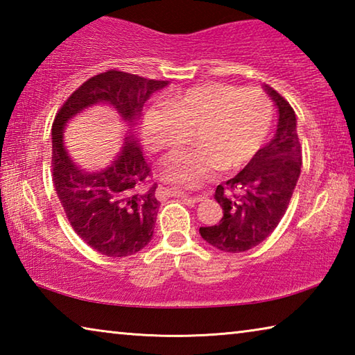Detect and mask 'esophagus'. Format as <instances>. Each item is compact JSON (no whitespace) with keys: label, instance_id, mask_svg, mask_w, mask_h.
I'll return each mask as SVG.
<instances>
[{"label":"esophagus","instance_id":"1","mask_svg":"<svg viewBox=\"0 0 355 355\" xmlns=\"http://www.w3.org/2000/svg\"><path fill=\"white\" fill-rule=\"evenodd\" d=\"M164 192H166V196H169V197H182V199L188 200V202H199L200 200V197H189V196H186V194H183V192H180V191H164Z\"/></svg>","mask_w":355,"mask_h":355}]
</instances>
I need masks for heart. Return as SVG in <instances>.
I'll return each instance as SVG.
<instances>
[{
	"mask_svg": "<svg viewBox=\"0 0 355 355\" xmlns=\"http://www.w3.org/2000/svg\"><path fill=\"white\" fill-rule=\"evenodd\" d=\"M272 120L271 101L261 92L213 83L188 89L144 114L142 135L152 152L175 148L194 133L196 150L166 161V177L192 188L218 169L235 171L261 148Z\"/></svg>",
	"mask_w": 355,
	"mask_h": 355,
	"instance_id": "heart-1",
	"label": "heart"
}]
</instances>
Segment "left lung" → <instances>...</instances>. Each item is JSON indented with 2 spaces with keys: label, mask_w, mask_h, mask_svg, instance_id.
<instances>
[{
  "label": "left lung",
  "mask_w": 355,
  "mask_h": 355,
  "mask_svg": "<svg viewBox=\"0 0 355 355\" xmlns=\"http://www.w3.org/2000/svg\"><path fill=\"white\" fill-rule=\"evenodd\" d=\"M266 91L279 107L274 139L238 175L216 188L214 199L224 216L219 224L199 230L207 243L232 254L255 248L271 235L290 205L302 166L296 114L277 91L268 86Z\"/></svg>",
  "instance_id": "8db88e82"
}]
</instances>
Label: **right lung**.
<instances>
[{
    "label": "right lung",
    "instance_id": "obj_1",
    "mask_svg": "<svg viewBox=\"0 0 355 355\" xmlns=\"http://www.w3.org/2000/svg\"><path fill=\"white\" fill-rule=\"evenodd\" d=\"M164 86L167 81L107 70L84 81L65 100L53 122L51 167L59 202L76 235L106 257L133 255L152 241L159 208L156 186L150 184L152 171L133 130L112 161L94 171L83 169L65 152L64 127L86 107L107 103L131 128L150 95Z\"/></svg>",
    "mask_w": 355,
    "mask_h": 355
}]
</instances>
